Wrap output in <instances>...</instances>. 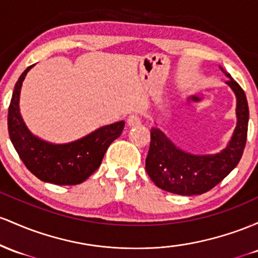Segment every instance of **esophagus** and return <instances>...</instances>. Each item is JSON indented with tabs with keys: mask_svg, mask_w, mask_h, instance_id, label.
<instances>
[{
	"mask_svg": "<svg viewBox=\"0 0 258 258\" xmlns=\"http://www.w3.org/2000/svg\"><path fill=\"white\" fill-rule=\"evenodd\" d=\"M128 125L134 126V125H140L141 124V117L139 114H130L128 117Z\"/></svg>",
	"mask_w": 258,
	"mask_h": 258,
	"instance_id": "obj_1",
	"label": "esophagus"
}]
</instances>
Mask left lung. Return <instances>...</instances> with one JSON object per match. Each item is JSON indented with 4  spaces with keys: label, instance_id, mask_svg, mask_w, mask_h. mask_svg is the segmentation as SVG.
Wrapping results in <instances>:
<instances>
[{
    "label": "left lung",
    "instance_id": "left-lung-1",
    "mask_svg": "<svg viewBox=\"0 0 258 258\" xmlns=\"http://www.w3.org/2000/svg\"><path fill=\"white\" fill-rule=\"evenodd\" d=\"M227 84L236 95L235 132L227 149L217 155H190L169 141L157 128H151V143L146 157L147 174L162 190L176 195H201L219 184L241 160L247 139L248 106L246 95L229 74Z\"/></svg>",
    "mask_w": 258,
    "mask_h": 258
}]
</instances>
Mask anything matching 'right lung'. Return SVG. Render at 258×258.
<instances>
[{"label": "right lung", "mask_w": 258, "mask_h": 258, "mask_svg": "<svg viewBox=\"0 0 258 258\" xmlns=\"http://www.w3.org/2000/svg\"><path fill=\"white\" fill-rule=\"evenodd\" d=\"M34 66V64H33ZM28 67L14 85L8 107V134L25 167L40 180L56 185L83 183L100 167L103 156L124 129V121L102 126L66 145H52L30 134L19 113V95Z\"/></svg>", "instance_id": "right-lung-1"}]
</instances>
